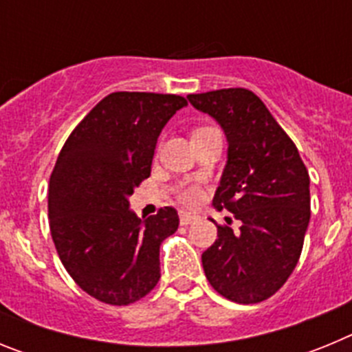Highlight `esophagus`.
I'll list each match as a JSON object with an SVG mask.
<instances>
[{
	"label": "esophagus",
	"mask_w": 352,
	"mask_h": 352,
	"mask_svg": "<svg viewBox=\"0 0 352 352\" xmlns=\"http://www.w3.org/2000/svg\"><path fill=\"white\" fill-rule=\"evenodd\" d=\"M197 219V214L190 213V211H179V222H182V226H188V223L195 222Z\"/></svg>",
	"instance_id": "34e87169"
}]
</instances>
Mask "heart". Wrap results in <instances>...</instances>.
Wrapping results in <instances>:
<instances>
[{
  "label": "heart",
  "mask_w": 352,
  "mask_h": 352,
  "mask_svg": "<svg viewBox=\"0 0 352 352\" xmlns=\"http://www.w3.org/2000/svg\"><path fill=\"white\" fill-rule=\"evenodd\" d=\"M178 197L185 204H197L201 197H203V188L199 185H186L179 190Z\"/></svg>",
  "instance_id": "1"
}]
</instances>
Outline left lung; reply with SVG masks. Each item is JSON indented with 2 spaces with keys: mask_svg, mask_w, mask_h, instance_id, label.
<instances>
[{
  "mask_svg": "<svg viewBox=\"0 0 352 352\" xmlns=\"http://www.w3.org/2000/svg\"><path fill=\"white\" fill-rule=\"evenodd\" d=\"M227 139V162L214 192L217 210L241 222L217 226L219 238L203 252L214 291L236 303L273 296L296 268L310 222V178L298 148L259 96L245 88L188 95Z\"/></svg>",
  "mask_w": 352,
  "mask_h": 352,
  "instance_id": "left-lung-1",
  "label": "left lung"
}]
</instances>
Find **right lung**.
<instances>
[{"label": "right lung", "mask_w": 352, "mask_h": 352, "mask_svg": "<svg viewBox=\"0 0 352 352\" xmlns=\"http://www.w3.org/2000/svg\"><path fill=\"white\" fill-rule=\"evenodd\" d=\"M186 100L118 91L70 133L49 179V222L65 270L109 305L141 300L160 278V245L179 226L176 210L141 220L129 197L151 173L158 135Z\"/></svg>", "instance_id": "1"}]
</instances>
